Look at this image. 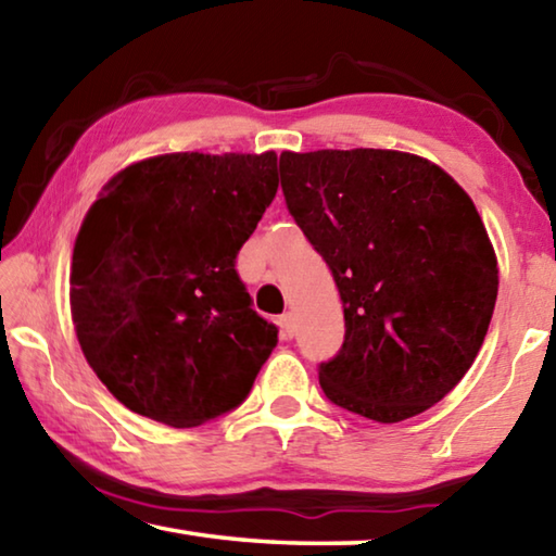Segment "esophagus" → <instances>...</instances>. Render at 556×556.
Wrapping results in <instances>:
<instances>
[{"instance_id":"1","label":"esophagus","mask_w":556,"mask_h":556,"mask_svg":"<svg viewBox=\"0 0 556 556\" xmlns=\"http://www.w3.org/2000/svg\"><path fill=\"white\" fill-rule=\"evenodd\" d=\"M279 326H281V336L285 338H294V331H296V324H294V314L287 312L285 316L279 318Z\"/></svg>"}]
</instances>
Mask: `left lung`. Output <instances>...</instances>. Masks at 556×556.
Instances as JSON below:
<instances>
[{
	"label": "left lung",
	"instance_id": "1",
	"mask_svg": "<svg viewBox=\"0 0 556 556\" xmlns=\"http://www.w3.org/2000/svg\"><path fill=\"white\" fill-rule=\"evenodd\" d=\"M289 213L341 291L345 338L318 365L328 400L382 425L417 417L473 365L497 260L444 168L392 149L281 152Z\"/></svg>",
	"mask_w": 556,
	"mask_h": 556
}]
</instances>
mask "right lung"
<instances>
[{"label":"right lung","instance_id":"right-lung-1","mask_svg":"<svg viewBox=\"0 0 556 556\" xmlns=\"http://www.w3.org/2000/svg\"><path fill=\"white\" fill-rule=\"evenodd\" d=\"M277 154L178 152L102 188L73 248L83 355L125 404L199 427L242 404L277 345L235 269L277 193Z\"/></svg>","mask_w":556,"mask_h":556}]
</instances>
